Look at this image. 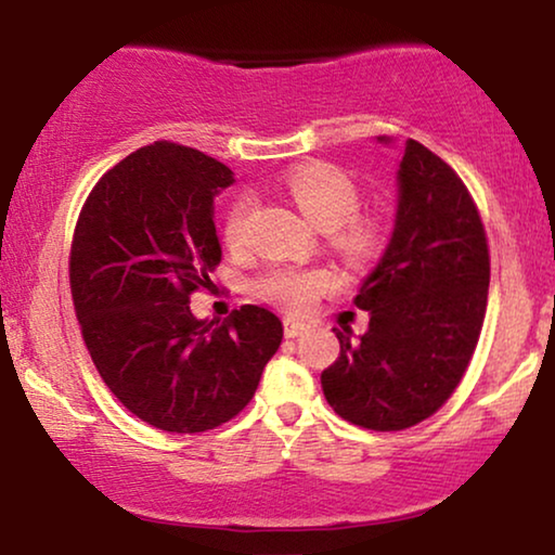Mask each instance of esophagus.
Instances as JSON below:
<instances>
[{
  "mask_svg": "<svg viewBox=\"0 0 555 555\" xmlns=\"http://www.w3.org/2000/svg\"><path fill=\"white\" fill-rule=\"evenodd\" d=\"M302 331H306V323L295 321V318H285V336H287V338L300 336Z\"/></svg>",
  "mask_w": 555,
  "mask_h": 555,
  "instance_id": "1",
  "label": "esophagus"
}]
</instances>
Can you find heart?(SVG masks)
Listing matches in <instances>:
<instances>
[{
	"mask_svg": "<svg viewBox=\"0 0 555 555\" xmlns=\"http://www.w3.org/2000/svg\"><path fill=\"white\" fill-rule=\"evenodd\" d=\"M285 189L291 199L298 204L302 217L315 230L328 232L333 247L340 249L348 260H369L382 247V227L369 217H356L361 196L359 189L344 171L331 164H300L285 177ZM249 199L232 204L224 222V237L230 245H237L245 234V222L249 215ZM325 285L321 272L298 270H272L262 280V293L268 298L291 308H302L315 298V293Z\"/></svg>",
	"mask_w": 555,
	"mask_h": 555,
	"instance_id": "1",
	"label": "heart"
}]
</instances>
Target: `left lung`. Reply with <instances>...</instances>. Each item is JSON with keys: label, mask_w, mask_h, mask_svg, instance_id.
I'll list each match as a JSON object with an SVG mask.
<instances>
[{"label": "left lung", "mask_w": 555, "mask_h": 555, "mask_svg": "<svg viewBox=\"0 0 555 555\" xmlns=\"http://www.w3.org/2000/svg\"><path fill=\"white\" fill-rule=\"evenodd\" d=\"M488 285V240L473 196L442 158L409 139L389 242L353 298L369 310V331L353 340L351 328H333L340 353L321 374L333 412L376 431L435 414L473 359Z\"/></svg>", "instance_id": "1"}]
</instances>
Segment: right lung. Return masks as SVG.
Masks as SVG:
<instances>
[{
  "instance_id": "1",
  "label": "right lung",
  "mask_w": 555,
  "mask_h": 555,
  "mask_svg": "<svg viewBox=\"0 0 555 555\" xmlns=\"http://www.w3.org/2000/svg\"><path fill=\"white\" fill-rule=\"evenodd\" d=\"M232 181L217 158L156 141L103 173L75 227L70 287L90 359L128 412L177 435L237 416L283 340L268 308L217 325L189 310L222 260L215 196Z\"/></svg>"
}]
</instances>
